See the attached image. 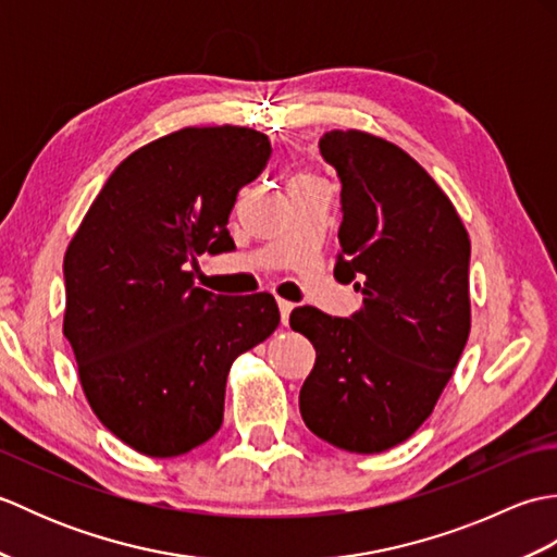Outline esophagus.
Here are the masks:
<instances>
[{"mask_svg": "<svg viewBox=\"0 0 557 557\" xmlns=\"http://www.w3.org/2000/svg\"><path fill=\"white\" fill-rule=\"evenodd\" d=\"M277 306H280V318H282V325L289 323V313L294 311V304L287 301V299H277Z\"/></svg>", "mask_w": 557, "mask_h": 557, "instance_id": "obj_1", "label": "esophagus"}]
</instances>
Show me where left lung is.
I'll use <instances>...</instances> for the list:
<instances>
[{
	"label": "left lung",
	"instance_id": "left-lung-1",
	"mask_svg": "<svg viewBox=\"0 0 557 557\" xmlns=\"http://www.w3.org/2000/svg\"><path fill=\"white\" fill-rule=\"evenodd\" d=\"M342 184L335 277L363 294L333 318L299 306L289 325L315 347L299 393L309 429L349 453L405 443L431 417L469 337V234L431 174L363 132L318 140Z\"/></svg>",
	"mask_w": 557,
	"mask_h": 557
}]
</instances>
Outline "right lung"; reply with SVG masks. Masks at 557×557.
I'll return each instance as SVG.
<instances>
[{"instance_id": "obj_1", "label": "right lung", "mask_w": 557, "mask_h": 557, "mask_svg": "<svg viewBox=\"0 0 557 557\" xmlns=\"http://www.w3.org/2000/svg\"><path fill=\"white\" fill-rule=\"evenodd\" d=\"M265 134L182 128L116 168L64 256V337L102 425L148 457L218 433L234 359L272 335L275 297L194 285L200 253L234 251L236 194L263 172Z\"/></svg>"}]
</instances>
